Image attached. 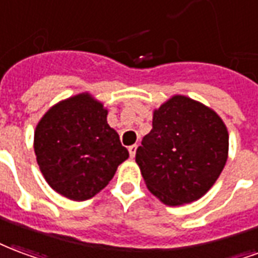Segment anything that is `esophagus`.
Segmentation results:
<instances>
[{
  "mask_svg": "<svg viewBox=\"0 0 258 258\" xmlns=\"http://www.w3.org/2000/svg\"><path fill=\"white\" fill-rule=\"evenodd\" d=\"M127 150H129V155H131V158L133 159V158H135V155H136L137 144H133V146H131V147L127 148Z\"/></svg>",
  "mask_w": 258,
  "mask_h": 258,
  "instance_id": "1",
  "label": "esophagus"
}]
</instances>
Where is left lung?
I'll return each mask as SVG.
<instances>
[{"instance_id": "1", "label": "left lung", "mask_w": 258, "mask_h": 258, "mask_svg": "<svg viewBox=\"0 0 258 258\" xmlns=\"http://www.w3.org/2000/svg\"><path fill=\"white\" fill-rule=\"evenodd\" d=\"M228 131L210 107L174 95L154 110L152 129L136 151L150 192L168 206L202 198L228 158Z\"/></svg>"}]
</instances>
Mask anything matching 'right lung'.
<instances>
[{
    "instance_id": "obj_1",
    "label": "right lung",
    "mask_w": 258,
    "mask_h": 258,
    "mask_svg": "<svg viewBox=\"0 0 258 258\" xmlns=\"http://www.w3.org/2000/svg\"><path fill=\"white\" fill-rule=\"evenodd\" d=\"M108 110L89 92L60 100L39 119L34 152L49 187L71 201H86L110 183L129 158Z\"/></svg>"
}]
</instances>
